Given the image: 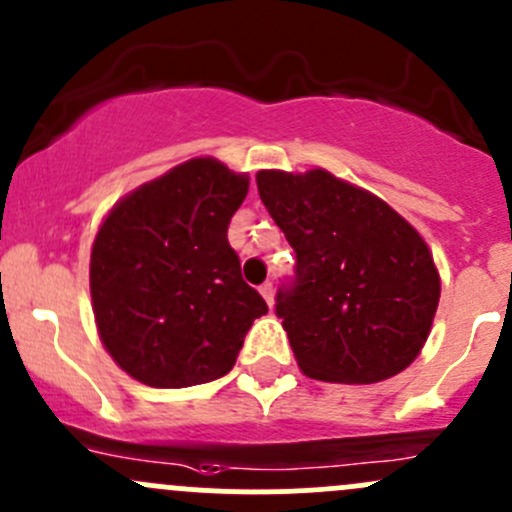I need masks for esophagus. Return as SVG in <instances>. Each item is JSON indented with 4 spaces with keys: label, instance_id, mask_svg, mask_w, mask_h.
I'll return each instance as SVG.
<instances>
[{
    "label": "esophagus",
    "instance_id": "obj_1",
    "mask_svg": "<svg viewBox=\"0 0 512 512\" xmlns=\"http://www.w3.org/2000/svg\"><path fill=\"white\" fill-rule=\"evenodd\" d=\"M258 291H261L263 300H266L268 305H273V283H263V286L258 288Z\"/></svg>",
    "mask_w": 512,
    "mask_h": 512
}]
</instances>
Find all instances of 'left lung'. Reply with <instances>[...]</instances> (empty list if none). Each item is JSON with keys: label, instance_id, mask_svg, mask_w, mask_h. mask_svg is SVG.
Here are the masks:
<instances>
[{"label": "left lung", "instance_id": "1", "mask_svg": "<svg viewBox=\"0 0 512 512\" xmlns=\"http://www.w3.org/2000/svg\"><path fill=\"white\" fill-rule=\"evenodd\" d=\"M258 194L295 251L276 315L298 367L323 382L372 384L416 360L441 281L407 219L325 170H261Z\"/></svg>", "mask_w": 512, "mask_h": 512}]
</instances>
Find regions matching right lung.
Segmentation results:
<instances>
[{"label": "right lung", "mask_w": 512, "mask_h": 512, "mask_svg": "<svg viewBox=\"0 0 512 512\" xmlns=\"http://www.w3.org/2000/svg\"><path fill=\"white\" fill-rule=\"evenodd\" d=\"M246 192L249 177L194 157L120 199L100 224L91 251L98 335L147 387L224 377L268 313L226 239Z\"/></svg>", "instance_id": "obj_1"}]
</instances>
